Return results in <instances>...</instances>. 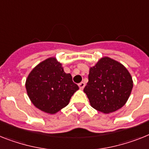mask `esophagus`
Returning a JSON list of instances; mask_svg holds the SVG:
<instances>
[{"instance_id": "34e87169", "label": "esophagus", "mask_w": 149, "mask_h": 149, "mask_svg": "<svg viewBox=\"0 0 149 149\" xmlns=\"http://www.w3.org/2000/svg\"><path fill=\"white\" fill-rule=\"evenodd\" d=\"M78 86H79L80 89L83 90L84 88V86H85V84L84 83V82H81L80 84H78Z\"/></svg>"}]
</instances>
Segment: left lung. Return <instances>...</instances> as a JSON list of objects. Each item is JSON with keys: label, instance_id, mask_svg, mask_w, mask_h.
I'll return each mask as SVG.
<instances>
[{"label": "left lung", "instance_id": "obj_1", "mask_svg": "<svg viewBox=\"0 0 149 149\" xmlns=\"http://www.w3.org/2000/svg\"><path fill=\"white\" fill-rule=\"evenodd\" d=\"M133 81L126 67L109 57L101 58L90 68L84 92L92 107L110 113L123 107L130 97Z\"/></svg>", "mask_w": 149, "mask_h": 149}]
</instances>
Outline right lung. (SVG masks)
Returning a JSON list of instances; mask_svg holds the SVG:
<instances>
[{"instance_id": "add662e5", "label": "right lung", "mask_w": 149, "mask_h": 149, "mask_svg": "<svg viewBox=\"0 0 149 149\" xmlns=\"http://www.w3.org/2000/svg\"><path fill=\"white\" fill-rule=\"evenodd\" d=\"M26 89L36 107L55 114L68 104L79 88L73 82L71 74H66L61 64L52 57L32 70L26 81Z\"/></svg>"}]
</instances>
